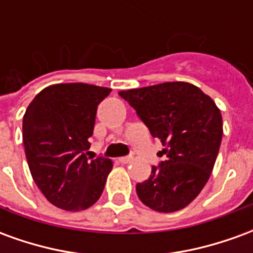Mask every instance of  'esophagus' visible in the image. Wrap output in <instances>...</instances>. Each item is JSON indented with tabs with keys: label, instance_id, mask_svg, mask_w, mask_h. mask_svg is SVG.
Returning a JSON list of instances; mask_svg holds the SVG:
<instances>
[{
	"label": "esophagus",
	"instance_id": "34e87169",
	"mask_svg": "<svg viewBox=\"0 0 253 253\" xmlns=\"http://www.w3.org/2000/svg\"><path fill=\"white\" fill-rule=\"evenodd\" d=\"M119 161L122 164H130V163H132V157H121Z\"/></svg>",
	"mask_w": 253,
	"mask_h": 253
}]
</instances>
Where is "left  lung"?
I'll use <instances>...</instances> for the list:
<instances>
[{"mask_svg": "<svg viewBox=\"0 0 253 253\" xmlns=\"http://www.w3.org/2000/svg\"><path fill=\"white\" fill-rule=\"evenodd\" d=\"M150 134L164 145L167 160L137 184L138 198L154 211L188 206L206 186L222 139V115L210 96L190 83H163L121 90ZM161 154V156H163Z\"/></svg>", "mask_w": 253, "mask_h": 253, "instance_id": "8db88e82", "label": "left lung"}]
</instances>
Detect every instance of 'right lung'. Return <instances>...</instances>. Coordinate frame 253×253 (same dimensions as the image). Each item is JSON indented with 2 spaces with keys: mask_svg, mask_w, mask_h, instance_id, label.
I'll use <instances>...</instances> for the list:
<instances>
[{
  "mask_svg": "<svg viewBox=\"0 0 253 253\" xmlns=\"http://www.w3.org/2000/svg\"><path fill=\"white\" fill-rule=\"evenodd\" d=\"M110 92L89 84H55L25 111L23 142L31 175L47 201L62 210H85L104 190L112 161L88 159L86 150L97 105Z\"/></svg>",
  "mask_w": 253,
  "mask_h": 253,
  "instance_id": "obj_1",
  "label": "right lung"
}]
</instances>
